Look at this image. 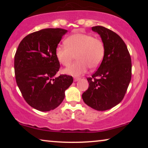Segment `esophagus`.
I'll list each match as a JSON object with an SVG mask.
<instances>
[{"label": "esophagus", "instance_id": "esophagus-1", "mask_svg": "<svg viewBox=\"0 0 148 148\" xmlns=\"http://www.w3.org/2000/svg\"><path fill=\"white\" fill-rule=\"evenodd\" d=\"M80 79V78L79 77H75L74 78V82H77V81H79Z\"/></svg>", "mask_w": 148, "mask_h": 148}]
</instances>
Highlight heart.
<instances>
[{"mask_svg":"<svg viewBox=\"0 0 148 148\" xmlns=\"http://www.w3.org/2000/svg\"><path fill=\"white\" fill-rule=\"evenodd\" d=\"M64 45L56 48L58 62L67 66L76 55L78 60L64 70L66 74L79 76L88 71L89 66L96 69L102 62L104 56V45L102 40L88 34H75L65 40Z\"/></svg>","mask_w":148,"mask_h":148,"instance_id":"heart-1","label":"heart"}]
</instances>
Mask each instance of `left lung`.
<instances>
[{
  "instance_id": "left-lung-1",
  "label": "left lung",
  "mask_w": 148,
  "mask_h": 148,
  "mask_svg": "<svg viewBox=\"0 0 148 148\" xmlns=\"http://www.w3.org/2000/svg\"><path fill=\"white\" fill-rule=\"evenodd\" d=\"M97 32L104 45V56L98 70L87 78L89 88L82 94L84 102L96 110L104 111L119 104L131 79V59L126 44L118 34L102 26Z\"/></svg>"
}]
</instances>
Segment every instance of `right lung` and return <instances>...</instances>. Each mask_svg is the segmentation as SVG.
I'll list each match as a JSON object with an SVG mask.
<instances>
[{
  "label": "right lung",
  "mask_w": 148,
  "mask_h": 148,
  "mask_svg": "<svg viewBox=\"0 0 148 148\" xmlns=\"http://www.w3.org/2000/svg\"><path fill=\"white\" fill-rule=\"evenodd\" d=\"M67 30L48 28L25 36L18 46L14 67L16 82L26 102L47 112L61 104L72 76L54 77L60 68L55 51Z\"/></svg>",
  "instance_id": "add662e5"
}]
</instances>
